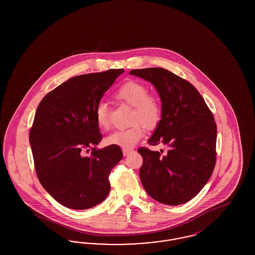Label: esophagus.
Masks as SVG:
<instances>
[{"instance_id":"1","label":"esophagus","mask_w":255,"mask_h":255,"mask_svg":"<svg viewBox=\"0 0 255 255\" xmlns=\"http://www.w3.org/2000/svg\"><path fill=\"white\" fill-rule=\"evenodd\" d=\"M122 151H123V155H124V156H128L129 154L133 153L134 150L132 149V148H123V150H122Z\"/></svg>"}]
</instances>
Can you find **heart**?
<instances>
[{"mask_svg":"<svg viewBox=\"0 0 255 255\" xmlns=\"http://www.w3.org/2000/svg\"><path fill=\"white\" fill-rule=\"evenodd\" d=\"M115 97L131 105L129 123L125 129L115 131L105 138L106 145L131 148L144 135L146 128L157 126L162 117V103L156 95L149 94L143 83L131 80L122 84L115 93ZM96 121L99 128L109 129L111 126L109 110L104 102L98 103L96 109Z\"/></svg>","mask_w":255,"mask_h":255,"instance_id":"heart-1","label":"heart"}]
</instances>
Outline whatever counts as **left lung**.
Listing matches in <instances>:
<instances>
[{"label": "left lung", "mask_w": 255, "mask_h": 255, "mask_svg": "<svg viewBox=\"0 0 255 255\" xmlns=\"http://www.w3.org/2000/svg\"><path fill=\"white\" fill-rule=\"evenodd\" d=\"M158 90L162 117L149 145L164 144L163 153L138 148L139 177L146 192L168 206L182 205L205 186L216 163L217 126L212 112L187 80L162 68L132 70Z\"/></svg>", "instance_id": "left-lung-1"}]
</instances>
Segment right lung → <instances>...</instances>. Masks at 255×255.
Masks as SVG:
<instances>
[{
	"instance_id": "obj_1",
	"label": "right lung",
	"mask_w": 255,
	"mask_h": 255,
	"mask_svg": "<svg viewBox=\"0 0 255 255\" xmlns=\"http://www.w3.org/2000/svg\"><path fill=\"white\" fill-rule=\"evenodd\" d=\"M123 72L111 69L74 76L48 93L37 107L29 130L34 167L39 182L62 206L88 209L109 194L111 170L123 154L120 146L96 149L102 139L96 109ZM89 149L91 155L85 156Z\"/></svg>"
}]
</instances>
